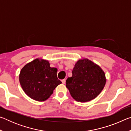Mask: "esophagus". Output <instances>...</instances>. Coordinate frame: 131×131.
Returning <instances> with one entry per match:
<instances>
[{"instance_id": "1", "label": "esophagus", "mask_w": 131, "mask_h": 131, "mask_svg": "<svg viewBox=\"0 0 131 131\" xmlns=\"http://www.w3.org/2000/svg\"><path fill=\"white\" fill-rule=\"evenodd\" d=\"M62 83L63 84H65V83H66V80H65V79L62 80Z\"/></svg>"}]
</instances>
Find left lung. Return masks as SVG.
<instances>
[{
    "mask_svg": "<svg viewBox=\"0 0 131 131\" xmlns=\"http://www.w3.org/2000/svg\"><path fill=\"white\" fill-rule=\"evenodd\" d=\"M105 74L96 64L88 59H80L75 64L72 76L66 81L71 96L77 102L92 100L103 90L106 84Z\"/></svg>",
    "mask_w": 131,
    "mask_h": 131,
    "instance_id": "obj_1",
    "label": "left lung"
}]
</instances>
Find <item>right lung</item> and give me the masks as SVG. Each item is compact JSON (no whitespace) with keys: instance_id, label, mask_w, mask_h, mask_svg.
I'll return each mask as SVG.
<instances>
[{"instance_id":"obj_1","label":"right lung","mask_w":131,"mask_h":131,"mask_svg":"<svg viewBox=\"0 0 131 131\" xmlns=\"http://www.w3.org/2000/svg\"><path fill=\"white\" fill-rule=\"evenodd\" d=\"M57 69L51 68L48 61L36 59L22 69L19 82L24 91L30 98L44 101L62 82L58 79Z\"/></svg>"}]
</instances>
